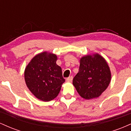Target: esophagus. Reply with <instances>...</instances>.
<instances>
[{
  "label": "esophagus",
  "instance_id": "1",
  "mask_svg": "<svg viewBox=\"0 0 131 131\" xmlns=\"http://www.w3.org/2000/svg\"><path fill=\"white\" fill-rule=\"evenodd\" d=\"M72 80H73V77H72V76H70V77L67 78L66 81H67V82H71Z\"/></svg>",
  "mask_w": 131,
  "mask_h": 131
}]
</instances>
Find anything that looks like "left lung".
<instances>
[{
    "label": "left lung",
    "instance_id": "left-lung-1",
    "mask_svg": "<svg viewBox=\"0 0 131 131\" xmlns=\"http://www.w3.org/2000/svg\"><path fill=\"white\" fill-rule=\"evenodd\" d=\"M112 74L106 61L99 53L87 55L80 59L79 70L73 84L83 99L98 98L110 83Z\"/></svg>",
    "mask_w": 131,
    "mask_h": 131
}]
</instances>
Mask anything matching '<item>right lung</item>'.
Instances as JSON below:
<instances>
[{
	"label": "right lung",
	"mask_w": 131,
	"mask_h": 131,
	"mask_svg": "<svg viewBox=\"0 0 131 131\" xmlns=\"http://www.w3.org/2000/svg\"><path fill=\"white\" fill-rule=\"evenodd\" d=\"M57 60L55 54L41 52L33 57L25 68L24 75L27 87L42 101L49 102L57 97L65 81Z\"/></svg>",
	"instance_id": "1"
}]
</instances>
